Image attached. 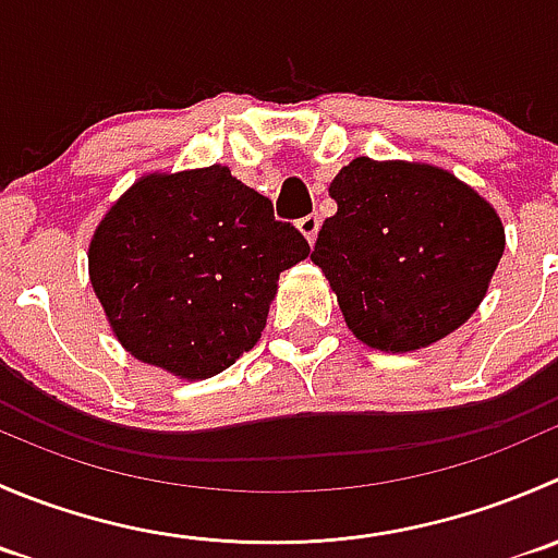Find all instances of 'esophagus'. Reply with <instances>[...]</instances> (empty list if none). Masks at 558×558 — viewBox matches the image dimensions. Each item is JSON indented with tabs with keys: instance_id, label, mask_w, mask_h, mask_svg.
<instances>
[{
	"instance_id": "obj_1",
	"label": "esophagus",
	"mask_w": 558,
	"mask_h": 558,
	"mask_svg": "<svg viewBox=\"0 0 558 558\" xmlns=\"http://www.w3.org/2000/svg\"><path fill=\"white\" fill-rule=\"evenodd\" d=\"M318 226H322V220H318V215H305V218L296 220V229L302 231V236H305L307 242H316V234H318Z\"/></svg>"
}]
</instances>
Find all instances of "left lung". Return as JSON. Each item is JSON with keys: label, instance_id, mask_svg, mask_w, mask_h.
Listing matches in <instances>:
<instances>
[{"label": "left lung", "instance_id": "1", "mask_svg": "<svg viewBox=\"0 0 558 558\" xmlns=\"http://www.w3.org/2000/svg\"><path fill=\"white\" fill-rule=\"evenodd\" d=\"M329 196L338 213L324 220L311 262L362 343L425 349L477 311L505 226L474 187L436 166L356 158Z\"/></svg>", "mask_w": 558, "mask_h": 558}]
</instances>
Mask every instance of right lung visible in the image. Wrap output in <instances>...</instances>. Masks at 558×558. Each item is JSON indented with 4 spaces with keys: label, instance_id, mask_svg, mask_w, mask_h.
<instances>
[{
    "label": "right lung",
    "instance_id": "add662e5",
    "mask_svg": "<svg viewBox=\"0 0 558 558\" xmlns=\"http://www.w3.org/2000/svg\"><path fill=\"white\" fill-rule=\"evenodd\" d=\"M307 253L269 198L209 166L135 182L95 229L89 280L135 360L196 381L258 343L280 272Z\"/></svg>",
    "mask_w": 558,
    "mask_h": 558
}]
</instances>
